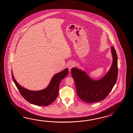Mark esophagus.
<instances>
[{
    "instance_id": "34e87169",
    "label": "esophagus",
    "mask_w": 133,
    "mask_h": 133,
    "mask_svg": "<svg viewBox=\"0 0 133 133\" xmlns=\"http://www.w3.org/2000/svg\"><path fill=\"white\" fill-rule=\"evenodd\" d=\"M75 64L74 62H70L68 65V68L69 69H71V68H72L73 67H74V66Z\"/></svg>"
}]
</instances>
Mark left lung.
<instances>
[{"mask_svg":"<svg viewBox=\"0 0 133 133\" xmlns=\"http://www.w3.org/2000/svg\"><path fill=\"white\" fill-rule=\"evenodd\" d=\"M111 51L113 61L111 68L99 80H93L80 69H71L77 95L84 102L93 103L104 99L116 83L118 76L117 56L114 47H111Z\"/></svg>","mask_w":133,"mask_h":133,"instance_id":"8db88e82","label":"left lung"}]
</instances>
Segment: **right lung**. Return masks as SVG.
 Returning <instances> with one entry per match:
<instances>
[{
    "instance_id": "add662e5",
    "label": "right lung",
    "mask_w": 133,
    "mask_h": 133,
    "mask_svg": "<svg viewBox=\"0 0 133 133\" xmlns=\"http://www.w3.org/2000/svg\"><path fill=\"white\" fill-rule=\"evenodd\" d=\"M68 73V69L66 68L55 75L48 86L46 89L39 91L29 90L20 86L15 79L12 72V77L19 92L27 102L34 105L46 106L54 102L56 99L58 94L60 83Z\"/></svg>"
}]
</instances>
